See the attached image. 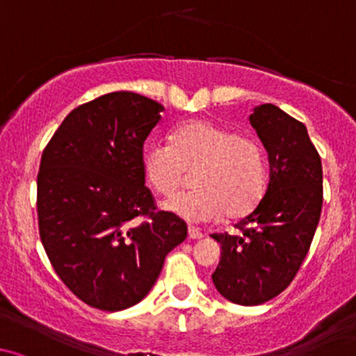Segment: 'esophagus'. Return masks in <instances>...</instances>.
<instances>
[{
    "mask_svg": "<svg viewBox=\"0 0 356 356\" xmlns=\"http://www.w3.org/2000/svg\"><path fill=\"white\" fill-rule=\"evenodd\" d=\"M188 238H192V240H200V238H204V233L200 232L199 228H195V226H188Z\"/></svg>",
    "mask_w": 356,
    "mask_h": 356,
    "instance_id": "34e87169",
    "label": "esophagus"
}]
</instances>
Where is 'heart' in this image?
<instances>
[{"instance_id": "1", "label": "heart", "mask_w": 356, "mask_h": 356, "mask_svg": "<svg viewBox=\"0 0 356 356\" xmlns=\"http://www.w3.org/2000/svg\"><path fill=\"white\" fill-rule=\"evenodd\" d=\"M193 174L192 192L164 202V211L188 222H212L222 214L243 218L267 186L266 152L257 138L209 120H193L171 134L170 144L152 142L142 171L156 193L170 197Z\"/></svg>"}]
</instances>
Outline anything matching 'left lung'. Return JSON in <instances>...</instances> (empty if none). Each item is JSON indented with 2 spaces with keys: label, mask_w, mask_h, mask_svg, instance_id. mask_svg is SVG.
Wrapping results in <instances>:
<instances>
[{
  "label": "left lung",
  "mask_w": 356,
  "mask_h": 356,
  "mask_svg": "<svg viewBox=\"0 0 356 356\" xmlns=\"http://www.w3.org/2000/svg\"><path fill=\"white\" fill-rule=\"evenodd\" d=\"M269 154L266 195L234 228L214 233L221 260L212 283L229 302L260 305L295 280L309 254L322 211V163L305 124L274 104L250 115Z\"/></svg>",
  "instance_id": "left-lung-1"
}]
</instances>
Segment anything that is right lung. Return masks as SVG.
Segmentation results:
<instances>
[{"mask_svg":"<svg viewBox=\"0 0 356 356\" xmlns=\"http://www.w3.org/2000/svg\"><path fill=\"white\" fill-rule=\"evenodd\" d=\"M164 111L135 92L73 109L41 157L39 234L51 266L76 298L118 312L140 302L186 222L157 211L142 171L144 142Z\"/></svg>","mask_w":356,"mask_h":356,"instance_id":"add662e5","label":"right lung"}]
</instances>
